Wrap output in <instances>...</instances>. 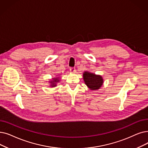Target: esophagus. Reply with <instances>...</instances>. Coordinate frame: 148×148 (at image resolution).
I'll return each mask as SVG.
<instances>
[{
	"mask_svg": "<svg viewBox=\"0 0 148 148\" xmlns=\"http://www.w3.org/2000/svg\"><path fill=\"white\" fill-rule=\"evenodd\" d=\"M69 71L72 73H75V68L74 67H71L69 68Z\"/></svg>",
	"mask_w": 148,
	"mask_h": 148,
	"instance_id": "obj_1",
	"label": "esophagus"
}]
</instances>
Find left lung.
<instances>
[{
    "mask_svg": "<svg viewBox=\"0 0 148 148\" xmlns=\"http://www.w3.org/2000/svg\"><path fill=\"white\" fill-rule=\"evenodd\" d=\"M83 78L85 85L92 91L99 89L104 82L101 75H97L89 71H85L83 73Z\"/></svg>",
    "mask_w": 148,
    "mask_h": 148,
    "instance_id": "1",
    "label": "left lung"
}]
</instances>
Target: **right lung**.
I'll use <instances>...</instances> for the list:
<instances>
[{
  "label": "right lung",
  "instance_id": "add662e5",
  "mask_svg": "<svg viewBox=\"0 0 148 148\" xmlns=\"http://www.w3.org/2000/svg\"><path fill=\"white\" fill-rule=\"evenodd\" d=\"M60 81V77L59 76H56L55 77L52 78L51 80H49V87L51 88H54L56 87L57 86V83H59V82Z\"/></svg>",
  "mask_w": 148,
  "mask_h": 148
}]
</instances>
